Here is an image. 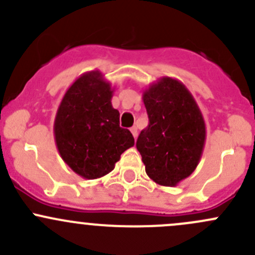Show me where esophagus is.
<instances>
[{
  "label": "esophagus",
  "mask_w": 255,
  "mask_h": 255,
  "mask_svg": "<svg viewBox=\"0 0 255 255\" xmlns=\"http://www.w3.org/2000/svg\"><path fill=\"white\" fill-rule=\"evenodd\" d=\"M130 132H132L133 137H134V139H135V138H137V135H138V129H137V127H132V128H130Z\"/></svg>",
  "instance_id": "esophagus-1"
}]
</instances>
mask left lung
<instances>
[{"instance_id": "1", "label": "left lung", "mask_w": 255, "mask_h": 255, "mask_svg": "<svg viewBox=\"0 0 255 255\" xmlns=\"http://www.w3.org/2000/svg\"><path fill=\"white\" fill-rule=\"evenodd\" d=\"M149 125L137 149L146 175L163 186H176L191 175L204 151L206 126L191 92L179 80L164 76L143 92Z\"/></svg>"}]
</instances>
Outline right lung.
<instances>
[{"mask_svg": "<svg viewBox=\"0 0 255 255\" xmlns=\"http://www.w3.org/2000/svg\"><path fill=\"white\" fill-rule=\"evenodd\" d=\"M115 90L99 70L82 74L66 90L54 121V138L61 159L84 179H99L115 169L121 154L134 145L120 127L112 107Z\"/></svg>", "mask_w": 255, "mask_h": 255, "instance_id": "1", "label": "right lung"}]
</instances>
